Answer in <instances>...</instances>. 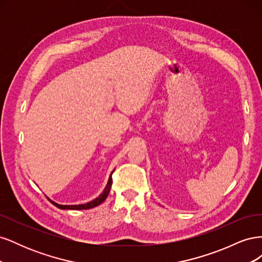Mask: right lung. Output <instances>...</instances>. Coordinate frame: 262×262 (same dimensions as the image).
<instances>
[{"mask_svg": "<svg viewBox=\"0 0 262 262\" xmlns=\"http://www.w3.org/2000/svg\"><path fill=\"white\" fill-rule=\"evenodd\" d=\"M114 171H115V169L112 171V173H110L108 182H107V185H106V187H105V189H104V191H102V192L96 198V199H94V200H92V201H90V202H87V203H85V204H75V205H63V204H59V203H57V202H54V201H52V200H50V202L53 203V204L55 205V207L61 209V210H66V209H67V210H86V209H92V208L97 207V205L101 204L102 202H104V201L106 200V198H107L108 194H109L110 188H112V185H113L112 175H113Z\"/></svg>", "mask_w": 262, "mask_h": 262, "instance_id": "right-lung-1", "label": "right lung"}]
</instances>
